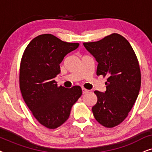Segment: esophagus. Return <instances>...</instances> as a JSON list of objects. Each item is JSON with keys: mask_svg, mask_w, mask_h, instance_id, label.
<instances>
[{"mask_svg": "<svg viewBox=\"0 0 152 152\" xmlns=\"http://www.w3.org/2000/svg\"><path fill=\"white\" fill-rule=\"evenodd\" d=\"M82 93H83V94H86V93H87L88 92V91L87 90V89L84 88H82Z\"/></svg>", "mask_w": 152, "mask_h": 152, "instance_id": "34e87169", "label": "esophagus"}]
</instances>
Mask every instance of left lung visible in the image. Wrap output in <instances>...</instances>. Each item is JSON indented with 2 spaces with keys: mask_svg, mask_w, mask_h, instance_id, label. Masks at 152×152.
I'll use <instances>...</instances> for the list:
<instances>
[{
  "mask_svg": "<svg viewBox=\"0 0 152 152\" xmlns=\"http://www.w3.org/2000/svg\"><path fill=\"white\" fill-rule=\"evenodd\" d=\"M83 44L98 63L97 75L108 77L107 91L94 92L97 102L92 108L93 115L105 127H114L127 117L138 97L141 84L138 59L129 41L116 33Z\"/></svg>",
  "mask_w": 152,
  "mask_h": 152,
  "instance_id": "left-lung-1",
  "label": "left lung"
}]
</instances>
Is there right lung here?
<instances>
[{"instance_id":"1","label":"right lung","mask_w":152,"mask_h":152,"mask_svg":"<svg viewBox=\"0 0 152 152\" xmlns=\"http://www.w3.org/2000/svg\"><path fill=\"white\" fill-rule=\"evenodd\" d=\"M50 34H41L25 50L20 66L19 85L23 98L39 123L56 129L69 118L72 105L82 94L80 86H57L55 79L65 56L79 46Z\"/></svg>"}]
</instances>
